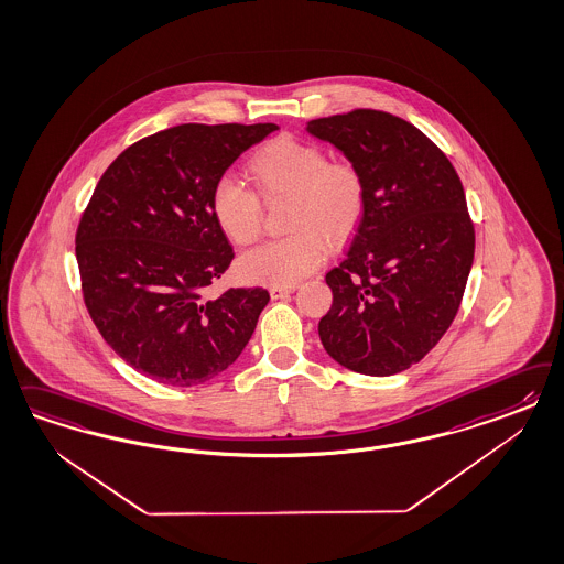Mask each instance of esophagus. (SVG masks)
Wrapping results in <instances>:
<instances>
[{"label": "esophagus", "instance_id": "34e87169", "mask_svg": "<svg viewBox=\"0 0 564 564\" xmlns=\"http://www.w3.org/2000/svg\"><path fill=\"white\" fill-rule=\"evenodd\" d=\"M292 286H270V294H272V299H282V296H286V294H291Z\"/></svg>", "mask_w": 564, "mask_h": 564}]
</instances>
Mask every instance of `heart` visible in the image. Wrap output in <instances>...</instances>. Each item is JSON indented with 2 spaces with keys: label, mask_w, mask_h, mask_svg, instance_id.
Instances as JSON below:
<instances>
[{
  "label": "heart",
  "mask_w": 564,
  "mask_h": 564,
  "mask_svg": "<svg viewBox=\"0 0 564 564\" xmlns=\"http://www.w3.org/2000/svg\"><path fill=\"white\" fill-rule=\"evenodd\" d=\"M247 174L261 197H291L292 232L240 257L238 273L247 282L291 286L324 261L327 245H343L364 219V172L348 160H327L322 147L278 137L254 151ZM209 205L219 230L235 245H251L261 235V200L240 182L219 178Z\"/></svg>",
  "instance_id": "heart-1"
}]
</instances>
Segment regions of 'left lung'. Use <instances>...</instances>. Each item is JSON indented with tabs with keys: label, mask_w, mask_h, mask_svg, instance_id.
Masks as SVG:
<instances>
[{
	"label": "left lung",
	"mask_w": 564,
	"mask_h": 564,
	"mask_svg": "<svg viewBox=\"0 0 564 564\" xmlns=\"http://www.w3.org/2000/svg\"><path fill=\"white\" fill-rule=\"evenodd\" d=\"M313 137L359 165L367 207L343 261L326 273L327 355L365 376L419 364L460 307L475 230L455 165L417 127L380 109L311 120Z\"/></svg>",
	"instance_id": "8db88e82"
}]
</instances>
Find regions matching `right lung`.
<instances>
[{
  "label": "right lung",
  "mask_w": 564,
  "mask_h": 564,
  "mask_svg": "<svg viewBox=\"0 0 564 564\" xmlns=\"http://www.w3.org/2000/svg\"><path fill=\"white\" fill-rule=\"evenodd\" d=\"M275 124H181L124 149L76 228L80 289L93 324L130 367L197 386L235 364L268 305L265 289L207 286L235 259L212 214V188Z\"/></svg>",
  "instance_id": "1"
}]
</instances>
